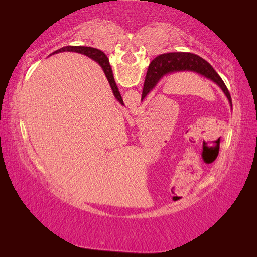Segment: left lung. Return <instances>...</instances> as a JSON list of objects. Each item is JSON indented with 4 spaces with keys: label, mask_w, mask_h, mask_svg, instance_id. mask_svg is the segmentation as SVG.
Returning a JSON list of instances; mask_svg holds the SVG:
<instances>
[{
    "label": "left lung",
    "mask_w": 257,
    "mask_h": 257,
    "mask_svg": "<svg viewBox=\"0 0 257 257\" xmlns=\"http://www.w3.org/2000/svg\"><path fill=\"white\" fill-rule=\"evenodd\" d=\"M178 71L196 72L198 75L215 82L222 89V92L229 99L230 105L232 106L231 96H230L227 86H225L223 80L221 79V77L217 75V72L213 69L211 64L201 58V56L193 53H185V52L161 54L152 61L146 73L144 88H143L142 94V101L154 88L155 85L161 80V78H163L165 75H169V73Z\"/></svg>",
    "instance_id": "left-lung-1"
}]
</instances>
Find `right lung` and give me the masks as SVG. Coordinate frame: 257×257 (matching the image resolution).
<instances>
[{
  "label": "right lung",
  "mask_w": 257,
  "mask_h": 257,
  "mask_svg": "<svg viewBox=\"0 0 257 257\" xmlns=\"http://www.w3.org/2000/svg\"><path fill=\"white\" fill-rule=\"evenodd\" d=\"M67 51L68 52H77V53L85 54L96 61L99 66L102 67L104 73H105V76L108 80V84H110V86H111V89L113 92V95H114V97L118 99L120 104H122L123 105V99H122V97H121L120 92L118 89V86H116L115 81H114V77H113V72H112V69L110 66V62H108L107 56L104 54L102 51H99L97 49H93V47H87V46H64V47H62V49L56 50L52 54L60 53V52H67Z\"/></svg>",
  "instance_id": "right-lung-1"
}]
</instances>
